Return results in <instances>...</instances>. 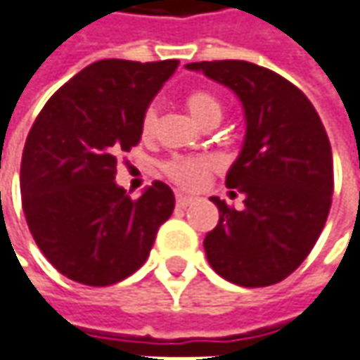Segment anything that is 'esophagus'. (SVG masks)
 Instances as JSON below:
<instances>
[{
  "label": "esophagus",
  "instance_id": "1",
  "mask_svg": "<svg viewBox=\"0 0 360 360\" xmlns=\"http://www.w3.org/2000/svg\"><path fill=\"white\" fill-rule=\"evenodd\" d=\"M193 195H187V193H177V205L179 207H187L189 203H193Z\"/></svg>",
  "mask_w": 360,
  "mask_h": 360
}]
</instances>
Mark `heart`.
<instances>
[{"instance_id":"b5f03b06","label":"heart","mask_w":360,"mask_h":360,"mask_svg":"<svg viewBox=\"0 0 360 360\" xmlns=\"http://www.w3.org/2000/svg\"><path fill=\"white\" fill-rule=\"evenodd\" d=\"M187 110L189 115L195 118L197 122L203 127L210 120H219L221 118V102L217 101L210 92H193L187 98ZM143 133L150 134L157 127V108L149 106L143 115ZM215 167V161L211 157H173L163 163L165 175L183 187H197L201 185L207 171Z\"/></svg>"}]
</instances>
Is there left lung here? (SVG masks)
Returning <instances> with one entry per match:
<instances>
[{
	"label": "left lung",
	"instance_id": "8db88e82",
	"mask_svg": "<svg viewBox=\"0 0 360 360\" xmlns=\"http://www.w3.org/2000/svg\"><path fill=\"white\" fill-rule=\"evenodd\" d=\"M242 102L245 136L229 167V193L243 207L211 201L219 221L203 240L211 268L227 282L258 288L294 272L314 248L330 210L333 153L321 117L276 72L243 60L191 62Z\"/></svg>",
	"mask_w": 360,
	"mask_h": 360
}]
</instances>
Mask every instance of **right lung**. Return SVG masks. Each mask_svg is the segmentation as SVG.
Returning <instances> with one entry per match:
<instances>
[{
	"instance_id": "obj_1",
	"label": "right lung",
	"mask_w": 360,
	"mask_h": 360,
	"mask_svg": "<svg viewBox=\"0 0 360 360\" xmlns=\"http://www.w3.org/2000/svg\"><path fill=\"white\" fill-rule=\"evenodd\" d=\"M177 60H98L56 92L27 134L20 171L27 227L60 274L110 286L149 258L175 195L153 181L139 199L117 185L120 153L139 145L143 115Z\"/></svg>"
}]
</instances>
